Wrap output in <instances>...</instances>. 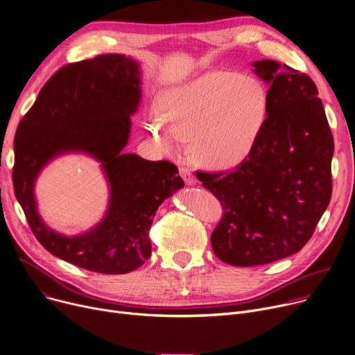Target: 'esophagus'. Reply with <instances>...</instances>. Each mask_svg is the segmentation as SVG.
Instances as JSON below:
<instances>
[{
	"label": "esophagus",
	"instance_id": "34e87169",
	"mask_svg": "<svg viewBox=\"0 0 355 355\" xmlns=\"http://www.w3.org/2000/svg\"><path fill=\"white\" fill-rule=\"evenodd\" d=\"M180 174H181V177L184 178V181H185L187 185H193V184L197 182L196 177L193 175L191 170L188 168V167H180Z\"/></svg>",
	"mask_w": 355,
	"mask_h": 355
}]
</instances>
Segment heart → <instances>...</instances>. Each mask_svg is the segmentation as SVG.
<instances>
[{
  "mask_svg": "<svg viewBox=\"0 0 355 355\" xmlns=\"http://www.w3.org/2000/svg\"><path fill=\"white\" fill-rule=\"evenodd\" d=\"M268 108V91L257 77L211 71L165 92L161 112L167 123L157 118L148 131L164 153L181 151L191 138L197 161L228 168L252 153L267 124Z\"/></svg>",
  "mask_w": 355,
  "mask_h": 355,
  "instance_id": "b5f03b06",
  "label": "heart"
}]
</instances>
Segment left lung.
<instances>
[{
	"mask_svg": "<svg viewBox=\"0 0 355 355\" xmlns=\"http://www.w3.org/2000/svg\"><path fill=\"white\" fill-rule=\"evenodd\" d=\"M254 67L270 84L267 124L255 148L232 171H197L224 211L211 234L212 251L237 267L298 252L333 193L334 139L317 85L277 61H257Z\"/></svg>",
	"mask_w": 355,
	"mask_h": 355,
	"instance_id": "8db88e82",
	"label": "left lung"
}]
</instances>
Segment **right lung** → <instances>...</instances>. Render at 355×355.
Wrapping results in <instances>:
<instances>
[{
	"label": "right lung",
	"instance_id": "add662e5",
	"mask_svg": "<svg viewBox=\"0 0 355 355\" xmlns=\"http://www.w3.org/2000/svg\"><path fill=\"white\" fill-rule=\"evenodd\" d=\"M138 64L104 54L61 67L45 83L15 132L12 184L28 225L41 245L80 268L127 274L151 255L150 228L155 211L184 185L170 161L124 154L130 114L139 101ZM80 149L103 162L112 184L107 217L84 236L68 239L37 217L32 187L53 156Z\"/></svg>",
	"mask_w": 355,
	"mask_h": 355
}]
</instances>
